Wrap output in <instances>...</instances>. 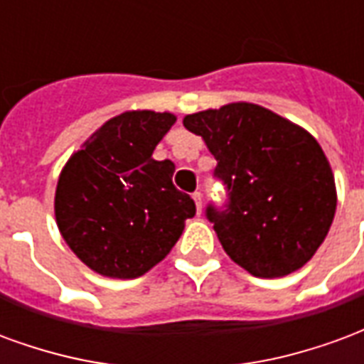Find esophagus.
Returning a JSON list of instances; mask_svg holds the SVG:
<instances>
[{"label": "esophagus", "instance_id": "34e87169", "mask_svg": "<svg viewBox=\"0 0 364 364\" xmlns=\"http://www.w3.org/2000/svg\"><path fill=\"white\" fill-rule=\"evenodd\" d=\"M192 198L193 201H196V209H198V213H201V192H193Z\"/></svg>", "mask_w": 364, "mask_h": 364}]
</instances>
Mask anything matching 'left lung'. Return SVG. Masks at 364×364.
Segmentation results:
<instances>
[{"instance_id":"obj_1","label":"left lung","mask_w":364,"mask_h":364,"mask_svg":"<svg viewBox=\"0 0 364 364\" xmlns=\"http://www.w3.org/2000/svg\"><path fill=\"white\" fill-rule=\"evenodd\" d=\"M217 161L227 193L205 217L230 258L256 277H283L320 248L336 215V182L302 127L258 105L235 102L184 118Z\"/></svg>"}]
</instances>
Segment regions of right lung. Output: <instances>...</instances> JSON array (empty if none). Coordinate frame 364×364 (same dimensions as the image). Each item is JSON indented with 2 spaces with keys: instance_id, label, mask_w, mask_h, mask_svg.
Masks as SVG:
<instances>
[{
  "instance_id": "1",
  "label": "right lung",
  "mask_w": 364,
  "mask_h": 364,
  "mask_svg": "<svg viewBox=\"0 0 364 364\" xmlns=\"http://www.w3.org/2000/svg\"><path fill=\"white\" fill-rule=\"evenodd\" d=\"M168 112H124L65 164L55 221L77 258L106 277H139L172 250L196 203L172 184L174 163L153 151L174 126Z\"/></svg>"
}]
</instances>
